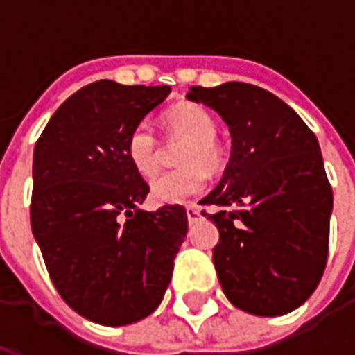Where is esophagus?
Masks as SVG:
<instances>
[{
    "label": "esophagus",
    "instance_id": "esophagus-1",
    "mask_svg": "<svg viewBox=\"0 0 355 355\" xmlns=\"http://www.w3.org/2000/svg\"><path fill=\"white\" fill-rule=\"evenodd\" d=\"M186 216H188V223H196L201 216L200 209L196 207V205H188V207H186Z\"/></svg>",
    "mask_w": 355,
    "mask_h": 355
}]
</instances>
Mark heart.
Listing matches in <instances>:
<instances>
[{
	"label": "heart",
	"mask_w": 355,
	"mask_h": 355,
	"mask_svg": "<svg viewBox=\"0 0 355 355\" xmlns=\"http://www.w3.org/2000/svg\"><path fill=\"white\" fill-rule=\"evenodd\" d=\"M167 131L184 139L178 154L180 169L157 177L150 186V196L162 205H180L200 196L207 186L209 171H218L224 163V150L215 139L216 123L207 110L192 102H182L165 112ZM125 154L140 177L152 178L159 169V144L150 125L139 123L127 137Z\"/></svg>",
	"instance_id": "heart-1"
}]
</instances>
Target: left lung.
<instances>
[{"label":"left lung","mask_w":355,"mask_h":355,"mask_svg":"<svg viewBox=\"0 0 355 355\" xmlns=\"http://www.w3.org/2000/svg\"><path fill=\"white\" fill-rule=\"evenodd\" d=\"M188 101L228 125L230 162L200 201L218 228V282L232 304L253 315H283L304 304L329 253L333 190L320 142L275 94L249 83L190 87Z\"/></svg>","instance_id":"left-lung-1"}]
</instances>
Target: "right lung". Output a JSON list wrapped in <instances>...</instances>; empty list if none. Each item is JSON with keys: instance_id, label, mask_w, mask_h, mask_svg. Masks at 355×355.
Wrapping results in <instances>:
<instances>
[{"instance_id": "obj_1", "label": "right lung", "mask_w": 355, "mask_h": 355, "mask_svg": "<svg viewBox=\"0 0 355 355\" xmlns=\"http://www.w3.org/2000/svg\"><path fill=\"white\" fill-rule=\"evenodd\" d=\"M169 93L94 81L60 104L35 142L34 238L62 300L101 325L154 312L186 238L182 205L139 209L150 186L125 154L127 137Z\"/></svg>"}]
</instances>
